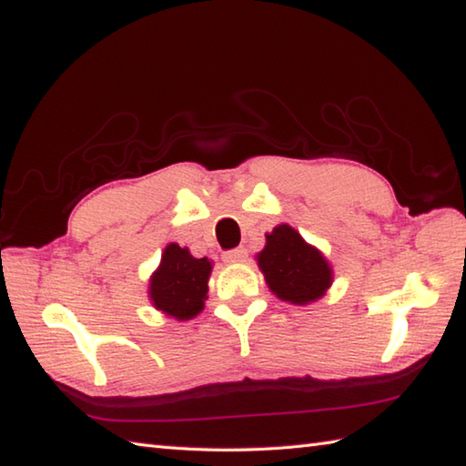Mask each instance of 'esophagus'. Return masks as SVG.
<instances>
[{
  "label": "esophagus",
  "instance_id": "34e87169",
  "mask_svg": "<svg viewBox=\"0 0 466 466\" xmlns=\"http://www.w3.org/2000/svg\"><path fill=\"white\" fill-rule=\"evenodd\" d=\"M246 256H248V250L244 248V246H240V248H234V250H228L224 252V262H244Z\"/></svg>",
  "mask_w": 466,
  "mask_h": 466
}]
</instances>
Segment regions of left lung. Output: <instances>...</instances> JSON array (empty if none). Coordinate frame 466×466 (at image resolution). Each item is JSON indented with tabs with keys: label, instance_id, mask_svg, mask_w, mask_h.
<instances>
[{
	"label": "left lung",
	"instance_id": "left-lung-1",
	"mask_svg": "<svg viewBox=\"0 0 466 466\" xmlns=\"http://www.w3.org/2000/svg\"><path fill=\"white\" fill-rule=\"evenodd\" d=\"M258 266L270 290L292 304L314 302L332 282V270L324 256L289 224L276 226L272 234H266Z\"/></svg>",
	"mask_w": 466,
	"mask_h": 466
}]
</instances>
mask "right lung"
<instances>
[{"instance_id": "1", "label": "right lung", "mask_w": 466, "mask_h": 466, "mask_svg": "<svg viewBox=\"0 0 466 466\" xmlns=\"http://www.w3.org/2000/svg\"><path fill=\"white\" fill-rule=\"evenodd\" d=\"M210 272L212 264L208 258H194L186 248L170 244L150 280L154 306L177 320L194 319L204 309Z\"/></svg>"}]
</instances>
